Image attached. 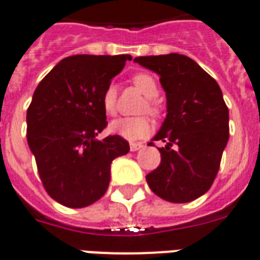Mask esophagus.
<instances>
[{"instance_id":"esophagus-1","label":"esophagus","mask_w":260,"mask_h":260,"mask_svg":"<svg viewBox=\"0 0 260 260\" xmlns=\"http://www.w3.org/2000/svg\"><path fill=\"white\" fill-rule=\"evenodd\" d=\"M142 148H144V144H141V142H132L130 144V150L132 152H137V150H140Z\"/></svg>"}]
</instances>
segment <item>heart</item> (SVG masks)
<instances>
[{
  "label": "heart",
  "instance_id": "obj_1",
  "mask_svg": "<svg viewBox=\"0 0 260 260\" xmlns=\"http://www.w3.org/2000/svg\"><path fill=\"white\" fill-rule=\"evenodd\" d=\"M133 84L146 98V102L141 108V111H148L152 115L160 114L156 99L158 94V85L154 77L149 73H137L132 78ZM116 98L118 89L114 84H108L102 94V106L104 112L108 116L116 114ZM110 132L118 137H122L127 141L142 140L152 133V123L146 116H137V118H119L112 120L110 124Z\"/></svg>",
  "mask_w": 260,
  "mask_h": 260
}]
</instances>
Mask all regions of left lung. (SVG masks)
<instances>
[{"instance_id":"obj_1","label":"left lung","mask_w":260,"mask_h":260,"mask_svg":"<svg viewBox=\"0 0 260 260\" xmlns=\"http://www.w3.org/2000/svg\"><path fill=\"white\" fill-rule=\"evenodd\" d=\"M134 62L156 72L167 94V118L152 140L166 146L158 148L161 162L146 182L168 202H191L212 187L228 144L229 111L222 92L186 55L137 57Z\"/></svg>"}]
</instances>
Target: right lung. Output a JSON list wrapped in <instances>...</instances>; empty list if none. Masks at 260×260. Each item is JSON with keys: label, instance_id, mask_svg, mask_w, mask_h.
I'll return each instance as SVG.
<instances>
[{"label": "right lung", "instance_id": "1", "mask_svg": "<svg viewBox=\"0 0 260 260\" xmlns=\"http://www.w3.org/2000/svg\"><path fill=\"white\" fill-rule=\"evenodd\" d=\"M132 55H73L39 82L27 110V141L44 190L68 207H85L110 184L111 162L128 153L122 137L96 140L106 126L103 90Z\"/></svg>", "mask_w": 260, "mask_h": 260}]
</instances>
